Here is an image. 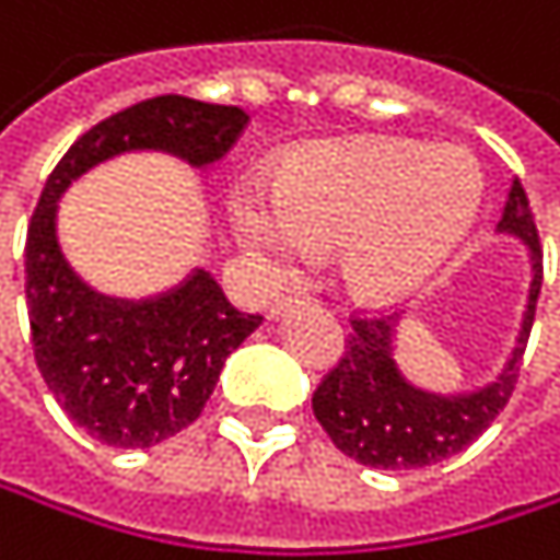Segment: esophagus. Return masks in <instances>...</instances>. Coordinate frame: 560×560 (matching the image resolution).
<instances>
[{
    "label": "esophagus",
    "mask_w": 560,
    "mask_h": 560,
    "mask_svg": "<svg viewBox=\"0 0 560 560\" xmlns=\"http://www.w3.org/2000/svg\"><path fill=\"white\" fill-rule=\"evenodd\" d=\"M292 305H299V295H292V292H289V295H278V299L271 302V308H268V318H282Z\"/></svg>",
    "instance_id": "esophagus-1"
}]
</instances>
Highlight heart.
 Segmentation results:
<instances>
[{
  "mask_svg": "<svg viewBox=\"0 0 560 560\" xmlns=\"http://www.w3.org/2000/svg\"><path fill=\"white\" fill-rule=\"evenodd\" d=\"M479 206L472 163L456 150L358 137L292 153L271 199L235 196L238 238L275 268H299L308 248L345 245L341 271L354 295L394 302L420 289L456 248Z\"/></svg>",
  "mask_w": 560,
  "mask_h": 560,
  "instance_id": "b5f03b06",
  "label": "heart"
}]
</instances>
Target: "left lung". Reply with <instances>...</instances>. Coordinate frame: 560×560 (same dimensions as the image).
I'll return each instance as SVG.
<instances>
[{"mask_svg": "<svg viewBox=\"0 0 560 560\" xmlns=\"http://www.w3.org/2000/svg\"><path fill=\"white\" fill-rule=\"evenodd\" d=\"M499 235H512L528 252V299L515 348L492 381L463 390H430L410 381L397 361V341L407 315L361 318L341 364L325 377L312 397V410L331 443L361 466L371 469H423L463 453L476 443L489 423L505 410L522 354L532 335L535 305L541 292V245L528 209V196L515 179L495 225Z\"/></svg>", "mask_w": 560, "mask_h": 560, "instance_id": "obj_1", "label": "left lung"}]
</instances>
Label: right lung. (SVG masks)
Here are the masks:
<instances>
[{
  "label": "right lung",
  "mask_w": 560,
  "mask_h": 560,
  "mask_svg": "<svg viewBox=\"0 0 560 560\" xmlns=\"http://www.w3.org/2000/svg\"><path fill=\"white\" fill-rule=\"evenodd\" d=\"M245 124L238 107L150 97L78 137L42 189L25 238L32 348L61 410L104 446L147 450L186 430L212 397L225 358L261 318L235 312L202 265L143 299L94 289L58 242L61 196L127 153H163L209 173Z\"/></svg>",
  "instance_id": "1"
}]
</instances>
